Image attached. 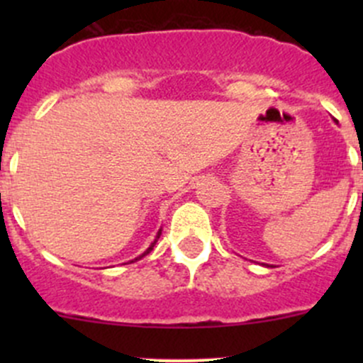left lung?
I'll return each instance as SVG.
<instances>
[{"instance_id":"1","label":"left lung","mask_w":363,"mask_h":363,"mask_svg":"<svg viewBox=\"0 0 363 363\" xmlns=\"http://www.w3.org/2000/svg\"><path fill=\"white\" fill-rule=\"evenodd\" d=\"M362 167H363V163H362Z\"/></svg>"}]
</instances>
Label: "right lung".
Here are the masks:
<instances>
[{
	"mask_svg": "<svg viewBox=\"0 0 363 363\" xmlns=\"http://www.w3.org/2000/svg\"><path fill=\"white\" fill-rule=\"evenodd\" d=\"M160 235H161V230H160V232H158V235H156V239H155V242H152V244H151V246H149V247H147V250H145V251H144V252H142V255H140V256H137V258H135V259H131V262H137V259H140V258H144V256H145V255H149V252H151V251H152V247H155V244H156V242H158V239H160Z\"/></svg>",
	"mask_w": 363,
	"mask_h": 363,
	"instance_id": "add662e5",
	"label": "right lung"
}]
</instances>
